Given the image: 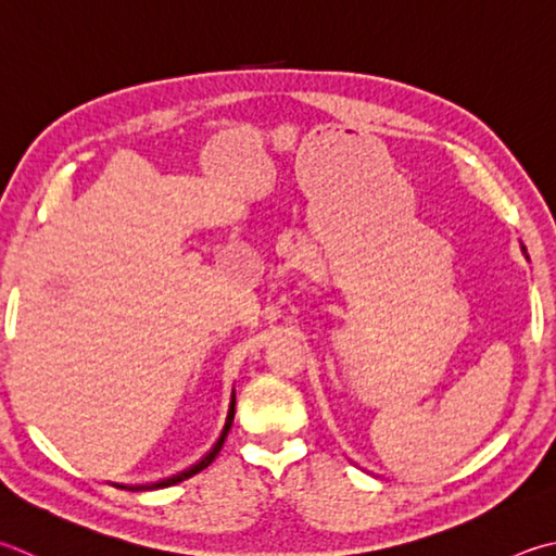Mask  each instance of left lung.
Masks as SVG:
<instances>
[{"instance_id":"left-lung-1","label":"left lung","mask_w":556,"mask_h":556,"mask_svg":"<svg viewBox=\"0 0 556 556\" xmlns=\"http://www.w3.org/2000/svg\"><path fill=\"white\" fill-rule=\"evenodd\" d=\"M520 250H522V255H525V260L530 262V257H528V250H525V245H520Z\"/></svg>"}]
</instances>
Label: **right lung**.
<instances>
[{"mask_svg":"<svg viewBox=\"0 0 556 556\" xmlns=\"http://www.w3.org/2000/svg\"><path fill=\"white\" fill-rule=\"evenodd\" d=\"M233 416H236V391L230 393V406H228V416H226V422H224V430H220V435H218V440L214 442V447H211L197 464H191L189 469L179 471V473H173V477H167V479H160V481H155V483H138V486H124V483H114V486L126 489V491H155V489L175 486V483L185 481V479H189V477H194V473H199L201 469H206L208 464L216 459V454L220 452V447H224V442H226V438H228L230 426H233Z\"/></svg>","mask_w":556,"mask_h":556,"instance_id":"add662e5","label":"right lung"}]
</instances>
